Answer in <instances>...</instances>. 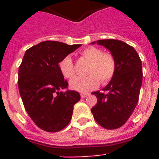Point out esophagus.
<instances>
[{"label": "esophagus", "mask_w": 159, "mask_h": 159, "mask_svg": "<svg viewBox=\"0 0 159 159\" xmlns=\"http://www.w3.org/2000/svg\"><path fill=\"white\" fill-rule=\"evenodd\" d=\"M88 95H89V93H81V97H82V98H85V97H87Z\"/></svg>", "instance_id": "34e87169"}]
</instances>
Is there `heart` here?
<instances>
[{"mask_svg":"<svg viewBox=\"0 0 159 159\" xmlns=\"http://www.w3.org/2000/svg\"><path fill=\"white\" fill-rule=\"evenodd\" d=\"M82 56L91 64L87 69L88 76L79 77L70 82V87L81 92H87L94 89L100 83H107L112 79L116 69V60L111 53H104L102 49L94 46L84 48ZM59 69L62 76L67 79H72L76 75L73 60L66 56L59 62Z\"/></svg>","mask_w":159,"mask_h":159,"instance_id":"b5f03b06","label":"heart"}]
</instances>
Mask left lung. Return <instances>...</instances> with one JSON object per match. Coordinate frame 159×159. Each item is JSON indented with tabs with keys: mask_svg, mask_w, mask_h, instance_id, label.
<instances>
[{
	"mask_svg": "<svg viewBox=\"0 0 159 159\" xmlns=\"http://www.w3.org/2000/svg\"><path fill=\"white\" fill-rule=\"evenodd\" d=\"M97 43L111 51L116 69L102 89L106 92L92 93L97 97V103L91 111L100 125L115 129L125 124L138 103L143 79L142 62L135 49L123 41L101 39Z\"/></svg>",
	"mask_w": 159,
	"mask_h": 159,
	"instance_id": "8db88e82",
	"label": "left lung"
}]
</instances>
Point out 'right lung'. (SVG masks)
Instances as JSON below:
<instances>
[{"mask_svg":"<svg viewBox=\"0 0 159 159\" xmlns=\"http://www.w3.org/2000/svg\"><path fill=\"white\" fill-rule=\"evenodd\" d=\"M81 45L43 41L24 55L19 67V91L25 111L43 130L57 132L65 128L72 119L73 106L81 99L77 92H61L68 83L58 65Z\"/></svg>","mask_w":159,"mask_h":159,"instance_id":"right-lung-1","label":"right lung"}]
</instances>
